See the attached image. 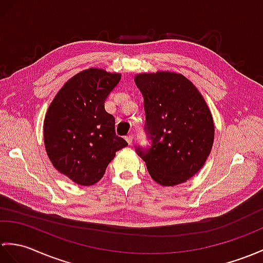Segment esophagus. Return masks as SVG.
<instances>
[{"label": "esophagus", "mask_w": 263, "mask_h": 263, "mask_svg": "<svg viewBox=\"0 0 263 263\" xmlns=\"http://www.w3.org/2000/svg\"><path fill=\"white\" fill-rule=\"evenodd\" d=\"M125 140L127 141V143H129V144H132V142H133V134H132V133H129V134H127V136L125 137Z\"/></svg>", "instance_id": "obj_1"}]
</instances>
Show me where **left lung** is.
I'll return each instance as SVG.
<instances>
[{"label":"left lung","mask_w":263,"mask_h":263,"mask_svg":"<svg viewBox=\"0 0 263 263\" xmlns=\"http://www.w3.org/2000/svg\"><path fill=\"white\" fill-rule=\"evenodd\" d=\"M143 96L144 132L149 145L136 152L152 179L181 184L197 174L212 150L214 123L198 89L180 74L158 71L134 78Z\"/></svg>","instance_id":"8db88e82"}]
</instances>
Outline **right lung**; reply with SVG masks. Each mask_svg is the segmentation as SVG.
<instances>
[{"label": "right lung", "instance_id": "right-lung-1", "mask_svg": "<svg viewBox=\"0 0 263 263\" xmlns=\"http://www.w3.org/2000/svg\"><path fill=\"white\" fill-rule=\"evenodd\" d=\"M120 79V74L102 69L84 70L64 85L48 108L44 124L48 157L78 185L99 181L115 152L127 145L104 107Z\"/></svg>", "mask_w": 263, "mask_h": 263}]
</instances>
